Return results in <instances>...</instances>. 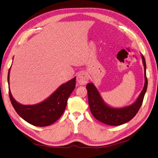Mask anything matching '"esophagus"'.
<instances>
[{
    "label": "esophagus",
    "instance_id": "34e87169",
    "mask_svg": "<svg viewBox=\"0 0 158 158\" xmlns=\"http://www.w3.org/2000/svg\"><path fill=\"white\" fill-rule=\"evenodd\" d=\"M77 81L79 85H85L88 81V77L85 73L81 72L77 75Z\"/></svg>",
    "mask_w": 158,
    "mask_h": 158
}]
</instances>
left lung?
Here are the masks:
<instances>
[{
  "instance_id": "8db88e82",
  "label": "left lung",
  "mask_w": 158,
  "mask_h": 158,
  "mask_svg": "<svg viewBox=\"0 0 158 158\" xmlns=\"http://www.w3.org/2000/svg\"><path fill=\"white\" fill-rule=\"evenodd\" d=\"M141 57L145 70V85L138 98L132 105L122 108H115L110 106L104 101L98 89L93 83H89L86 85L89 109L93 116L97 120L107 125L119 126L128 122L138 113L142 105L148 84L146 76L145 59L142 54Z\"/></svg>"
}]
</instances>
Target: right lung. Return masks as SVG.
<instances>
[{"instance_id": "add662e5", "label": "right lung", "mask_w": 158, "mask_h": 158, "mask_svg": "<svg viewBox=\"0 0 158 158\" xmlns=\"http://www.w3.org/2000/svg\"><path fill=\"white\" fill-rule=\"evenodd\" d=\"M10 70L11 68L9 70L7 77L9 85ZM75 83L76 77L63 83L48 98L36 105H24L17 102L11 94L10 88L9 98L17 113L26 122L35 126H48L56 122L62 116L69 97L75 88Z\"/></svg>"}]
</instances>
